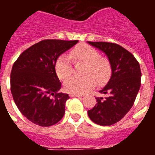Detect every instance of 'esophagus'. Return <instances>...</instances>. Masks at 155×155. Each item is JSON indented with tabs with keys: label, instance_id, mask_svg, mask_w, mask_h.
<instances>
[{
	"label": "esophagus",
	"instance_id": "34e87169",
	"mask_svg": "<svg viewBox=\"0 0 155 155\" xmlns=\"http://www.w3.org/2000/svg\"><path fill=\"white\" fill-rule=\"evenodd\" d=\"M70 96H71V97H83V95H82V94H80L71 93V94H70Z\"/></svg>",
	"mask_w": 155,
	"mask_h": 155
}]
</instances>
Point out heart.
<instances>
[{"mask_svg": "<svg viewBox=\"0 0 155 155\" xmlns=\"http://www.w3.org/2000/svg\"><path fill=\"white\" fill-rule=\"evenodd\" d=\"M71 60L77 64H83L81 78L71 77L64 82L67 91L75 94H83L91 89L94 85H102L109 79L112 67L108 59L101 57L94 48L86 44L74 47L69 54H62L55 64L56 74L61 80H65L72 73Z\"/></svg>", "mask_w": 155, "mask_h": 155, "instance_id": "heart-1", "label": "heart"}]
</instances>
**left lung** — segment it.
<instances>
[{"instance_id":"8db88e82","label":"left lung","mask_w":155,"mask_h":155,"mask_svg":"<svg viewBox=\"0 0 155 155\" xmlns=\"http://www.w3.org/2000/svg\"><path fill=\"white\" fill-rule=\"evenodd\" d=\"M107 56L112 74L100 90L105 97H96L97 103L87 111L91 121L100 126H111L124 118L132 108L140 87L141 71L132 53L116 43L87 42Z\"/></svg>"}]
</instances>
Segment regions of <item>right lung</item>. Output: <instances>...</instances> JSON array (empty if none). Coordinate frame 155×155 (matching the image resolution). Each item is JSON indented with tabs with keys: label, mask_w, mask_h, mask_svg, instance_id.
Wrapping results in <instances>:
<instances>
[{
	"label": "right lung",
	"mask_w": 155,
	"mask_h": 155,
	"mask_svg": "<svg viewBox=\"0 0 155 155\" xmlns=\"http://www.w3.org/2000/svg\"><path fill=\"white\" fill-rule=\"evenodd\" d=\"M78 42L42 40L25 50L14 64L11 73L13 99L21 114L35 125L50 127L63 118L70 97L59 92L61 83L55 64Z\"/></svg>",
	"instance_id": "add662e5"
}]
</instances>
